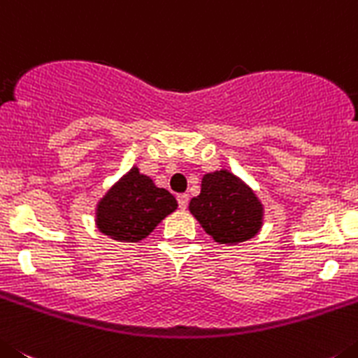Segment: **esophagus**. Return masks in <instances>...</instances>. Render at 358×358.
Returning <instances> with one entry per match:
<instances>
[{
	"label": "esophagus",
	"instance_id": "obj_1",
	"mask_svg": "<svg viewBox=\"0 0 358 358\" xmlns=\"http://www.w3.org/2000/svg\"><path fill=\"white\" fill-rule=\"evenodd\" d=\"M176 199H178V207L182 208V210H185L187 205H189V196H187V194H178V196H176Z\"/></svg>",
	"mask_w": 358,
	"mask_h": 358
}]
</instances>
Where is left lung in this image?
<instances>
[{
	"label": "left lung",
	"mask_w": 358,
	"mask_h": 358,
	"mask_svg": "<svg viewBox=\"0 0 358 358\" xmlns=\"http://www.w3.org/2000/svg\"><path fill=\"white\" fill-rule=\"evenodd\" d=\"M189 210L219 244H239L262 227V205L237 176L228 171L208 173L201 192L191 199Z\"/></svg>",
	"instance_id": "1"
}]
</instances>
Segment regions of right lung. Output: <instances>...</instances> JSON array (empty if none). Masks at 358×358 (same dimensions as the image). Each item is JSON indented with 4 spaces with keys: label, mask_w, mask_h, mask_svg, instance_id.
<instances>
[{
    "label": "right lung",
    "mask_w": 358,
    "mask_h": 358,
    "mask_svg": "<svg viewBox=\"0 0 358 358\" xmlns=\"http://www.w3.org/2000/svg\"><path fill=\"white\" fill-rule=\"evenodd\" d=\"M176 207L178 203L171 192L155 187L151 178L134 167L103 196L96 223L112 239L139 243Z\"/></svg>",
    "instance_id": "1"
}]
</instances>
